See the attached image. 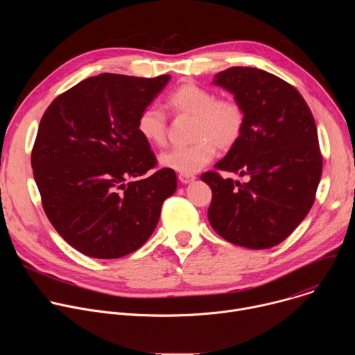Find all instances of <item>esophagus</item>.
Masks as SVG:
<instances>
[{"mask_svg": "<svg viewBox=\"0 0 355 355\" xmlns=\"http://www.w3.org/2000/svg\"><path fill=\"white\" fill-rule=\"evenodd\" d=\"M196 177L193 174H178V180L182 182V184H189L195 180Z\"/></svg>", "mask_w": 355, "mask_h": 355, "instance_id": "1", "label": "esophagus"}]
</instances>
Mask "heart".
<instances>
[{
	"instance_id": "1",
	"label": "heart",
	"mask_w": 355,
	"mask_h": 355,
	"mask_svg": "<svg viewBox=\"0 0 355 355\" xmlns=\"http://www.w3.org/2000/svg\"><path fill=\"white\" fill-rule=\"evenodd\" d=\"M166 108L177 116H192L191 137L188 146L173 147L160 155V163L166 168L180 174H193L204 168L216 155V148H230L244 130L245 112L234 98H216L204 87L184 83L171 91ZM136 129L150 144L162 146L167 137V118L156 107L140 111Z\"/></svg>"
}]
</instances>
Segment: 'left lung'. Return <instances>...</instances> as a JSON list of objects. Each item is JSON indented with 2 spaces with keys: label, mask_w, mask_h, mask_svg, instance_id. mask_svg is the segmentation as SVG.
<instances>
[{
  "label": "left lung",
  "mask_w": 355,
  "mask_h": 355,
  "mask_svg": "<svg viewBox=\"0 0 355 355\" xmlns=\"http://www.w3.org/2000/svg\"><path fill=\"white\" fill-rule=\"evenodd\" d=\"M214 83L244 108L240 140L200 175L212 189L208 219L225 240L264 250L284 241L309 214L323 159L313 115L299 91L282 78L252 67H230ZM219 171L248 175L247 183Z\"/></svg>",
  "instance_id": "1"
}]
</instances>
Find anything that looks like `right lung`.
I'll return each instance as SVG.
<instances>
[{"label": "right lung", "instance_id": "1", "mask_svg": "<svg viewBox=\"0 0 355 355\" xmlns=\"http://www.w3.org/2000/svg\"><path fill=\"white\" fill-rule=\"evenodd\" d=\"M170 74L104 73L85 78L44 111L31 155L42 207L58 233L94 259L125 257L155 232L177 189L136 121Z\"/></svg>", "mask_w": 355, "mask_h": 355}]
</instances>
